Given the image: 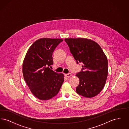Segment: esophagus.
<instances>
[{
	"mask_svg": "<svg viewBox=\"0 0 129 129\" xmlns=\"http://www.w3.org/2000/svg\"><path fill=\"white\" fill-rule=\"evenodd\" d=\"M65 76L66 77H70L72 76V74L71 73H69V74H65Z\"/></svg>",
	"mask_w": 129,
	"mask_h": 129,
	"instance_id": "34e87169",
	"label": "esophagus"
}]
</instances>
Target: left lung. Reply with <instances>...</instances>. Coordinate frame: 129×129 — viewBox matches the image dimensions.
Returning <instances> with one entry per match:
<instances>
[{"label": "left lung", "instance_id": "left-lung-1", "mask_svg": "<svg viewBox=\"0 0 129 129\" xmlns=\"http://www.w3.org/2000/svg\"><path fill=\"white\" fill-rule=\"evenodd\" d=\"M74 58L82 62V70L76 76L79 79L76 92L86 98H92L102 91L108 75V61L103 50L96 42L90 39L66 38Z\"/></svg>", "mask_w": 129, "mask_h": 129}]
</instances>
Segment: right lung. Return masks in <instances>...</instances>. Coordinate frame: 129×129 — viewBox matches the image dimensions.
Segmentation results:
<instances>
[{
	"label": "right lung",
	"mask_w": 129,
	"mask_h": 129,
	"mask_svg": "<svg viewBox=\"0 0 129 129\" xmlns=\"http://www.w3.org/2000/svg\"><path fill=\"white\" fill-rule=\"evenodd\" d=\"M62 41V39H38L31 45L24 58V78L31 93L41 100L55 97L64 82L63 74H58L49 67L53 64V53Z\"/></svg>",
	"instance_id": "add662e5"
}]
</instances>
